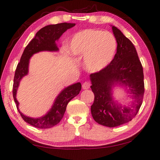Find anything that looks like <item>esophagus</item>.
<instances>
[{
	"label": "esophagus",
	"mask_w": 160,
	"mask_h": 160,
	"mask_svg": "<svg viewBox=\"0 0 160 160\" xmlns=\"http://www.w3.org/2000/svg\"><path fill=\"white\" fill-rule=\"evenodd\" d=\"M91 86V84L90 82H88V81H87V82H85L82 84V88L84 90H87V89H89L90 88Z\"/></svg>",
	"instance_id": "34e87169"
}]
</instances>
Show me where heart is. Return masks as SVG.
Instances as JSON below:
<instances>
[{
    "instance_id": "b5f03b06",
    "label": "heart",
    "mask_w": 160,
    "mask_h": 160,
    "mask_svg": "<svg viewBox=\"0 0 160 160\" xmlns=\"http://www.w3.org/2000/svg\"><path fill=\"white\" fill-rule=\"evenodd\" d=\"M117 44L113 35L97 29H85L76 34L69 46L72 55L85 57V66L90 72L104 68L115 55Z\"/></svg>"
}]
</instances>
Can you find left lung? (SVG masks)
Wrapping results in <instances>:
<instances>
[{
    "label": "left lung",
    "mask_w": 160,
    "mask_h": 160,
    "mask_svg": "<svg viewBox=\"0 0 160 160\" xmlns=\"http://www.w3.org/2000/svg\"><path fill=\"white\" fill-rule=\"evenodd\" d=\"M112 30L117 42L114 58L104 68L90 75L94 94L92 116L97 123L109 128L128 123L136 116L145 92L143 69L136 49L117 28L113 26ZM118 83L128 86L134 94L131 108L118 106L112 102L111 88Z\"/></svg>",
    "instance_id": "8db88e82"
}]
</instances>
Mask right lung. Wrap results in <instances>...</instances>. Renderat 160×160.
<instances>
[{"mask_svg":"<svg viewBox=\"0 0 160 160\" xmlns=\"http://www.w3.org/2000/svg\"><path fill=\"white\" fill-rule=\"evenodd\" d=\"M75 25V24L63 22L47 25L39 29L34 39H32L25 47L21 56L20 61L16 68L12 86L13 98L18 112L23 120L36 128H50L57 125L63 117L67 104L70 100L80 93L82 85L80 82H78L68 87L57 97L52 108L47 114L40 118H34L23 115L18 109L19 103L16 99V92L19 83L22 78L28 74L29 60L31 56L39 51L58 50L55 43L56 40H58L67 29L73 28Z\"/></svg>","mask_w":160,"mask_h":160,"instance_id":"obj_1","label":"right lung"}]
</instances>
